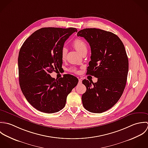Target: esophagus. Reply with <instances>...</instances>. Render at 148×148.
<instances>
[{
  "instance_id": "34e87169",
  "label": "esophagus",
  "mask_w": 148,
  "mask_h": 148,
  "mask_svg": "<svg viewBox=\"0 0 148 148\" xmlns=\"http://www.w3.org/2000/svg\"><path fill=\"white\" fill-rule=\"evenodd\" d=\"M82 80L81 79H80V78L78 79V82H79V84H81V83H82Z\"/></svg>"
}]
</instances>
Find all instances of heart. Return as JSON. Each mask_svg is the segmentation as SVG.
Returning a JSON list of instances; mask_svg holds the SVG:
<instances>
[{"mask_svg": "<svg viewBox=\"0 0 148 148\" xmlns=\"http://www.w3.org/2000/svg\"><path fill=\"white\" fill-rule=\"evenodd\" d=\"M73 46L75 47V49L82 55L84 53L87 52L88 51V46L86 44L85 42L83 40L81 39H76L74 40L73 43ZM67 53V49L66 47L63 46L61 49V57L63 59H64L66 57ZM70 71L73 73H77V70L75 67H73L70 69Z\"/></svg>", "mask_w": 148, "mask_h": 148, "instance_id": "obj_1", "label": "heart"}]
</instances>
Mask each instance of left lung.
I'll list each match as a JSON object with an SVG mask.
<instances>
[{
	"instance_id": "8db88e82",
	"label": "left lung",
	"mask_w": 148,
	"mask_h": 148,
	"mask_svg": "<svg viewBox=\"0 0 148 148\" xmlns=\"http://www.w3.org/2000/svg\"><path fill=\"white\" fill-rule=\"evenodd\" d=\"M91 47V60L86 74L98 78L95 83L84 79L86 87L82 96L84 108L90 112L101 113L112 108L125 88L129 61L124 45L116 34L97 29H85L77 33Z\"/></svg>"
}]
</instances>
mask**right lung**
<instances>
[{"mask_svg": "<svg viewBox=\"0 0 148 148\" xmlns=\"http://www.w3.org/2000/svg\"><path fill=\"white\" fill-rule=\"evenodd\" d=\"M75 28L44 27L36 30L25 41L18 57L21 90L38 110L54 113L66 105L68 94L78 82L77 77L64 74L58 79L50 75L62 67L61 49Z\"/></svg>", "mask_w": 148, "mask_h": 148, "instance_id": "right-lung-1", "label": "right lung"}]
</instances>
